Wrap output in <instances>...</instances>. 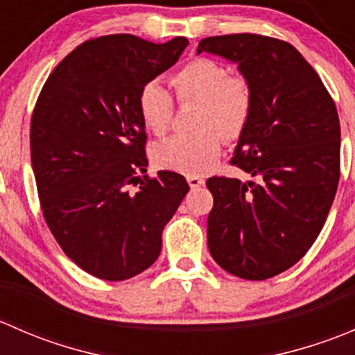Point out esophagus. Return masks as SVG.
<instances>
[{
    "instance_id": "1",
    "label": "esophagus",
    "mask_w": 355,
    "mask_h": 355,
    "mask_svg": "<svg viewBox=\"0 0 355 355\" xmlns=\"http://www.w3.org/2000/svg\"><path fill=\"white\" fill-rule=\"evenodd\" d=\"M187 182H189V185H191L192 191H194V189H198L204 184V178L198 177V175H187Z\"/></svg>"
}]
</instances>
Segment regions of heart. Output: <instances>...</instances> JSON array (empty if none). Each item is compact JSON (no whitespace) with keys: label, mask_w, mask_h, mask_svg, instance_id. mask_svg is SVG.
Returning a JSON list of instances; mask_svg holds the SVG:
<instances>
[{"label":"heart","mask_w":355,"mask_h":355,"mask_svg":"<svg viewBox=\"0 0 355 355\" xmlns=\"http://www.w3.org/2000/svg\"><path fill=\"white\" fill-rule=\"evenodd\" d=\"M175 99L180 105L198 103L192 134L173 135L153 153L157 168L198 175L206 171L221 153V137L228 142L244 135L254 111V92L244 75L232 73L213 58H194L170 75ZM137 108L146 128L155 135L166 134L175 103L170 92L151 80L139 89Z\"/></svg>","instance_id":"obj_1"}]
</instances>
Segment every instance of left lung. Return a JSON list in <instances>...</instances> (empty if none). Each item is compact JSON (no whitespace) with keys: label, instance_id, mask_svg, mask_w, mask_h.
Returning a JSON list of instances; mask_svg holds the SVG:
<instances>
[{"label":"left lung","instance_id":"left-lung-1","mask_svg":"<svg viewBox=\"0 0 355 355\" xmlns=\"http://www.w3.org/2000/svg\"><path fill=\"white\" fill-rule=\"evenodd\" d=\"M239 63L254 111L230 163L257 182L211 177L207 247L228 273L266 280L302 259L340 178V121L320 75L288 42L259 34L206 37L198 53Z\"/></svg>","mask_w":355,"mask_h":355}]
</instances>
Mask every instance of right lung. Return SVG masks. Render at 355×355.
I'll return each instance as SVG.
<instances>
[{
	"mask_svg": "<svg viewBox=\"0 0 355 355\" xmlns=\"http://www.w3.org/2000/svg\"><path fill=\"white\" fill-rule=\"evenodd\" d=\"M185 37L89 39L44 82L31 120V159L42 216L63 252L89 275L121 282L148 270L189 184L148 166L139 89L177 63ZM132 184H139L135 193Z\"/></svg>",
	"mask_w": 355,
	"mask_h": 355,
	"instance_id": "right-lung-1",
	"label": "right lung"
}]
</instances>
